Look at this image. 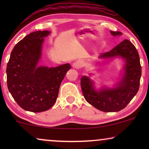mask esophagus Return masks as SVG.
<instances>
[{"mask_svg":"<svg viewBox=\"0 0 149 149\" xmlns=\"http://www.w3.org/2000/svg\"><path fill=\"white\" fill-rule=\"evenodd\" d=\"M72 66L76 69H80L84 66V62L81 60H78L77 61V62H75L74 64H72Z\"/></svg>","mask_w":149,"mask_h":149,"instance_id":"34e87169","label":"esophagus"}]
</instances>
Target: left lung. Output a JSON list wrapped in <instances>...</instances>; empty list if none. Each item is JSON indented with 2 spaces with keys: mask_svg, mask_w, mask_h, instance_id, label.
<instances>
[{
  "mask_svg": "<svg viewBox=\"0 0 149 149\" xmlns=\"http://www.w3.org/2000/svg\"><path fill=\"white\" fill-rule=\"evenodd\" d=\"M113 36L121 35V32L111 31ZM121 56L125 60V74L115 88L95 91L92 81L87 76L81 79V86L85 100L97 109L104 112H118L130 102L140 87L142 68L140 57L135 46L125 39L110 52L102 54L100 58Z\"/></svg>",
  "mask_w": 149,
  "mask_h": 149,
  "instance_id": "8db88e82",
  "label": "left lung"
}]
</instances>
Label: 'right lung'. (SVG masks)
Listing matches in <instances>:
<instances>
[{
  "label": "right lung",
  "instance_id": "right-lung-1",
  "mask_svg": "<svg viewBox=\"0 0 149 149\" xmlns=\"http://www.w3.org/2000/svg\"><path fill=\"white\" fill-rule=\"evenodd\" d=\"M50 32H32L12 50L7 66V87L17 104L26 111L40 113L53 107L70 64L56 68L37 66L42 43Z\"/></svg>",
  "mask_w": 149,
  "mask_h": 149
}]
</instances>
